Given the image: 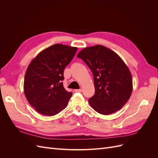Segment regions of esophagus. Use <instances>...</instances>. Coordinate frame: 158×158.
<instances>
[{
  "instance_id": "34e87169",
  "label": "esophagus",
  "mask_w": 158,
  "mask_h": 158,
  "mask_svg": "<svg viewBox=\"0 0 158 158\" xmlns=\"http://www.w3.org/2000/svg\"><path fill=\"white\" fill-rule=\"evenodd\" d=\"M75 92H82V89H76L74 90Z\"/></svg>"
}]
</instances>
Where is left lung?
Listing matches in <instances>:
<instances>
[{"mask_svg": "<svg viewBox=\"0 0 158 158\" xmlns=\"http://www.w3.org/2000/svg\"><path fill=\"white\" fill-rule=\"evenodd\" d=\"M81 58L94 75L95 94L88 102L95 111L107 115L119 111L130 98L132 78L130 70L115 52L96 45L81 50Z\"/></svg>", "mask_w": 158, "mask_h": 158, "instance_id": "obj_1", "label": "left lung"}]
</instances>
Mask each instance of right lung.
I'll list each match as a JSON object with an SVG mask.
<instances>
[{"label": "right lung", "mask_w": 158, "mask_h": 158, "mask_svg": "<svg viewBox=\"0 0 158 158\" xmlns=\"http://www.w3.org/2000/svg\"><path fill=\"white\" fill-rule=\"evenodd\" d=\"M77 49L63 44L51 45L41 51L28 66L24 94L31 106L43 115H55L67 106L73 94L64 89L62 80L64 69Z\"/></svg>", "instance_id": "1"}]
</instances>
